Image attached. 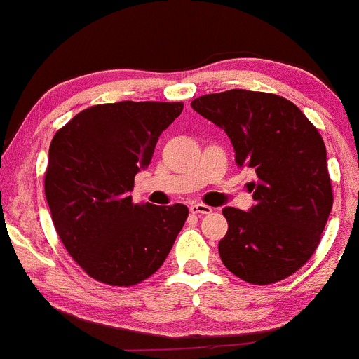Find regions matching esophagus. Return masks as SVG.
Segmentation results:
<instances>
[{"label": "esophagus", "instance_id": "34e87169", "mask_svg": "<svg viewBox=\"0 0 359 359\" xmlns=\"http://www.w3.org/2000/svg\"><path fill=\"white\" fill-rule=\"evenodd\" d=\"M190 212L191 215H209V212H212V208H209V205L205 204H191L190 205Z\"/></svg>", "mask_w": 359, "mask_h": 359}]
</instances>
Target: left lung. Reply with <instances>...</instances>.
<instances>
[{"instance_id": "1", "label": "left lung", "mask_w": 359, "mask_h": 359, "mask_svg": "<svg viewBox=\"0 0 359 359\" xmlns=\"http://www.w3.org/2000/svg\"><path fill=\"white\" fill-rule=\"evenodd\" d=\"M191 108L225 130L237 165L257 175L250 211H222L223 265L251 285L288 278L316 251L333 205L323 137L292 101L267 92L201 95Z\"/></svg>"}]
</instances>
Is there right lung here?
Wrapping results in <instances>:
<instances>
[{"label": "right lung", "instance_id": "right-lung-1", "mask_svg": "<svg viewBox=\"0 0 359 359\" xmlns=\"http://www.w3.org/2000/svg\"><path fill=\"white\" fill-rule=\"evenodd\" d=\"M181 111V102L97 104L52 140L45 175L52 222L67 253L104 285L133 286L150 278L183 229L184 204H134L129 195Z\"/></svg>", "mask_w": 359, "mask_h": 359}]
</instances>
